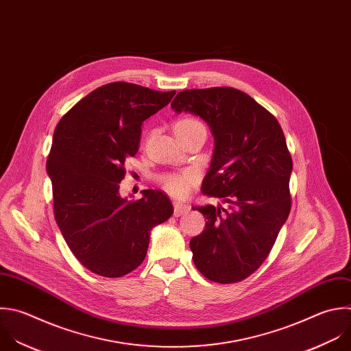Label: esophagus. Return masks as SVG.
I'll return each instance as SVG.
<instances>
[{
	"instance_id": "esophagus-1",
	"label": "esophagus",
	"mask_w": 351,
	"mask_h": 351,
	"mask_svg": "<svg viewBox=\"0 0 351 351\" xmlns=\"http://www.w3.org/2000/svg\"><path fill=\"white\" fill-rule=\"evenodd\" d=\"M190 210V206L187 204H182L179 201L173 202V215L175 216H182Z\"/></svg>"
}]
</instances>
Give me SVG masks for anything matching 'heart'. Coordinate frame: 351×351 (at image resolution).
<instances>
[{
    "label": "heart",
    "mask_w": 351,
    "mask_h": 351,
    "mask_svg": "<svg viewBox=\"0 0 351 351\" xmlns=\"http://www.w3.org/2000/svg\"><path fill=\"white\" fill-rule=\"evenodd\" d=\"M198 130H205L204 124L195 119H183L175 124V132H194ZM198 176L195 171L186 169L182 172H169L160 178L162 189L173 197H186L191 186L197 182Z\"/></svg>",
    "instance_id": "b5f03b06"
}]
</instances>
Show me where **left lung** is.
Instances as JSON below:
<instances>
[{
  "mask_svg": "<svg viewBox=\"0 0 351 351\" xmlns=\"http://www.w3.org/2000/svg\"><path fill=\"white\" fill-rule=\"evenodd\" d=\"M171 107L209 125L215 153L201 190L228 204L197 208L206 223L190 240L194 265L209 281H243L269 256L292 205V157L281 125L250 95L230 86L182 90Z\"/></svg>",
  "mask_w": 351,
  "mask_h": 351,
  "instance_id": "left-lung-1",
  "label": "left lung"
}]
</instances>
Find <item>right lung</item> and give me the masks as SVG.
Instances as JSON below:
<instances>
[{
    "instance_id": "1",
    "label": "right lung",
    "mask_w": 351,
    "mask_h": 351,
    "mask_svg": "<svg viewBox=\"0 0 351 351\" xmlns=\"http://www.w3.org/2000/svg\"><path fill=\"white\" fill-rule=\"evenodd\" d=\"M173 95L110 82L75 103L55 128L47 160L55 219L73 255L97 276L134 271L146 258L152 228L173 213L160 190H145L136 201L119 193L125 162L139 150L143 121Z\"/></svg>"
}]
</instances>
